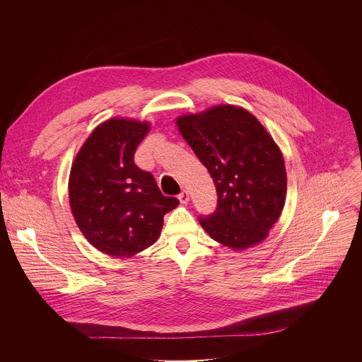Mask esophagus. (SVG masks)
<instances>
[{
	"label": "esophagus",
	"instance_id": "34e87169",
	"mask_svg": "<svg viewBox=\"0 0 362 362\" xmlns=\"http://www.w3.org/2000/svg\"><path fill=\"white\" fill-rule=\"evenodd\" d=\"M179 202H180V204H187L189 203V192L187 190H183L179 194Z\"/></svg>",
	"mask_w": 362,
	"mask_h": 362
}]
</instances>
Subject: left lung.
I'll use <instances>...</instances> for the list:
<instances>
[{
    "label": "left lung",
    "mask_w": 362,
    "mask_h": 362,
    "mask_svg": "<svg viewBox=\"0 0 362 362\" xmlns=\"http://www.w3.org/2000/svg\"><path fill=\"white\" fill-rule=\"evenodd\" d=\"M176 125L216 185L217 210L199 218L204 231L234 251L265 241L288 189L285 159L272 135L233 104L179 115Z\"/></svg>",
    "instance_id": "obj_1"
}]
</instances>
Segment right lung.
<instances>
[{
    "mask_svg": "<svg viewBox=\"0 0 362 362\" xmlns=\"http://www.w3.org/2000/svg\"><path fill=\"white\" fill-rule=\"evenodd\" d=\"M151 122L114 117L97 125L69 175V203L77 227L98 251L129 258L160 235L163 216L179 200L165 197L153 176L134 163Z\"/></svg>",
    "mask_w": 362,
    "mask_h": 362,
    "instance_id": "right-lung-1",
    "label": "right lung"
}]
</instances>
